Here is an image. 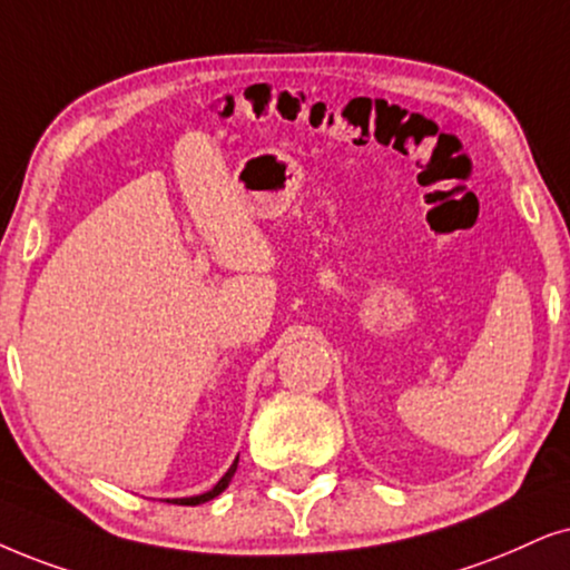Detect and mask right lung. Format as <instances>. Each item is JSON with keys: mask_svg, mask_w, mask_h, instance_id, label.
Masks as SVG:
<instances>
[{"mask_svg": "<svg viewBox=\"0 0 570 570\" xmlns=\"http://www.w3.org/2000/svg\"><path fill=\"white\" fill-rule=\"evenodd\" d=\"M236 465H239V458L234 460L232 468H228V471L223 473L220 481L210 489V492H202V494H194V497H176V500H168V502H176V505H202V502H210L213 497H218L220 492H226V487L232 484V479H234V473H236Z\"/></svg>", "mask_w": 570, "mask_h": 570, "instance_id": "right-lung-1", "label": "right lung"}]
</instances>
